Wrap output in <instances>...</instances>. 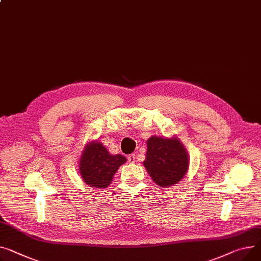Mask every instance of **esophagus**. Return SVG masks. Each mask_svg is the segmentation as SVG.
Masks as SVG:
<instances>
[{"instance_id":"obj_1","label":"esophagus","mask_w":261,"mask_h":261,"mask_svg":"<svg viewBox=\"0 0 261 261\" xmlns=\"http://www.w3.org/2000/svg\"><path fill=\"white\" fill-rule=\"evenodd\" d=\"M128 161H129V163L134 164L135 161H136V155H135V154H130V155L128 156Z\"/></svg>"}]
</instances>
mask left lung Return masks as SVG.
Listing matches in <instances>:
<instances>
[{
	"mask_svg": "<svg viewBox=\"0 0 261 261\" xmlns=\"http://www.w3.org/2000/svg\"><path fill=\"white\" fill-rule=\"evenodd\" d=\"M147 147L144 166L160 187L175 185L185 176L189 167L188 154L177 138L152 136Z\"/></svg>",
	"mask_w": 261,
	"mask_h": 261,
	"instance_id": "left-lung-1",
	"label": "left lung"
}]
</instances>
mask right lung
<instances>
[{
  "instance_id": "add662e5",
  "label": "right lung",
  "mask_w": 261,
  "mask_h": 261,
  "mask_svg": "<svg viewBox=\"0 0 261 261\" xmlns=\"http://www.w3.org/2000/svg\"><path fill=\"white\" fill-rule=\"evenodd\" d=\"M80 162V172L84 181L93 188H107L118 167L127 160L123 155H111L100 143L86 147Z\"/></svg>"
}]
</instances>
